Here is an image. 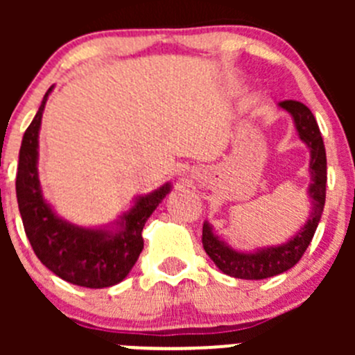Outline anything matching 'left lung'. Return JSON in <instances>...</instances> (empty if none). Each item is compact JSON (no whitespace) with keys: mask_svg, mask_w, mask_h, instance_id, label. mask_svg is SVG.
<instances>
[{"mask_svg":"<svg viewBox=\"0 0 355 355\" xmlns=\"http://www.w3.org/2000/svg\"><path fill=\"white\" fill-rule=\"evenodd\" d=\"M278 106L292 116L297 135L309 149L311 184L307 187V198L311 200V213L306 223L287 242L257 247L252 250L234 249L214 232V227L209 221H204L202 245L206 254L216 264L218 270L228 277L242 278V280H263V278L277 277L295 266L313 241L327 198V151L316 118L306 105L299 101H282L278 103Z\"/></svg>","mask_w":355,"mask_h":355,"instance_id":"obj_1","label":"left lung"}]
</instances>
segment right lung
Masks as SVG:
<instances>
[{"instance_id": "right-lung-1", "label": "right lung", "mask_w": 355, "mask_h": 355, "mask_svg": "<svg viewBox=\"0 0 355 355\" xmlns=\"http://www.w3.org/2000/svg\"><path fill=\"white\" fill-rule=\"evenodd\" d=\"M53 89L55 85L42 98L19 153L15 187L25 234L39 261L62 280L85 288L113 287L127 278L137 263L144 249L142 228L171 192V184L166 182L149 194L135 196L116 220L99 227H82L60 216L44 199L37 170L39 130Z\"/></svg>"}]
</instances>
